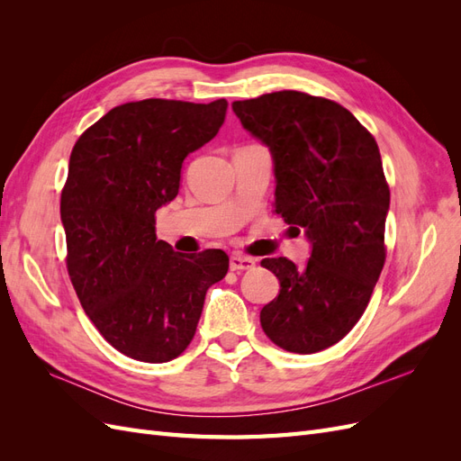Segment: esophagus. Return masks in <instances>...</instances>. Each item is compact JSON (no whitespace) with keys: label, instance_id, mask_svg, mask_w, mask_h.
I'll list each match as a JSON object with an SVG mask.
<instances>
[{"label":"esophagus","instance_id":"34e87169","mask_svg":"<svg viewBox=\"0 0 461 461\" xmlns=\"http://www.w3.org/2000/svg\"><path fill=\"white\" fill-rule=\"evenodd\" d=\"M229 265H230V271H246V269H254L256 267V261L252 258L234 254V256H230V263Z\"/></svg>","mask_w":461,"mask_h":461}]
</instances>
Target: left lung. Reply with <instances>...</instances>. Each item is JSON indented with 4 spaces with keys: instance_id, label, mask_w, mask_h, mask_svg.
Instances as JSON below:
<instances>
[{
    "instance_id": "8db88e82",
    "label": "left lung",
    "mask_w": 461,
    "mask_h": 461,
    "mask_svg": "<svg viewBox=\"0 0 461 461\" xmlns=\"http://www.w3.org/2000/svg\"><path fill=\"white\" fill-rule=\"evenodd\" d=\"M232 111L271 151L275 212L312 246L303 267L261 261L281 283L261 327L288 352H321L364 315L384 265L390 190L379 146L350 111L296 90L232 102Z\"/></svg>"
}]
</instances>
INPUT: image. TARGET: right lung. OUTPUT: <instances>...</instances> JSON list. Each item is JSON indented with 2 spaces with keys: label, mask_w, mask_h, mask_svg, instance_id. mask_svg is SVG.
Segmentation results:
<instances>
[{
  "label": "right lung",
  "mask_w": 461,
  "mask_h": 461,
  "mask_svg": "<svg viewBox=\"0 0 461 461\" xmlns=\"http://www.w3.org/2000/svg\"><path fill=\"white\" fill-rule=\"evenodd\" d=\"M227 100H142L113 107L78 138L61 194L67 269L102 337L146 364L186 350L207 288L229 271L222 249L178 254L158 240L188 153L219 132Z\"/></svg>",
  "instance_id": "right-lung-1"
}]
</instances>
